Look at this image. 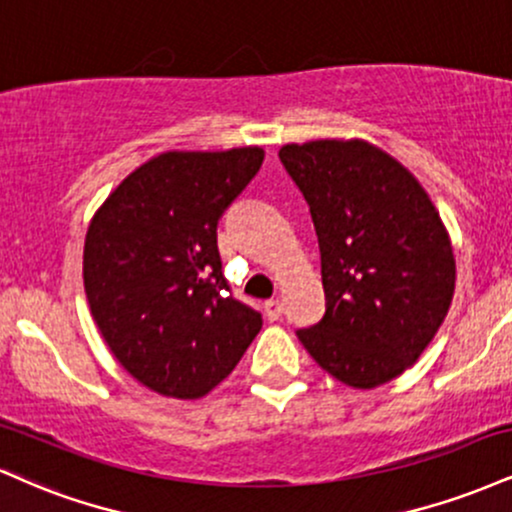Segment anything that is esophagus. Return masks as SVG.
Returning <instances> with one entry per match:
<instances>
[{"label": "esophagus", "mask_w": 512, "mask_h": 512, "mask_svg": "<svg viewBox=\"0 0 512 512\" xmlns=\"http://www.w3.org/2000/svg\"><path fill=\"white\" fill-rule=\"evenodd\" d=\"M264 315H267L272 322L279 320V317H281V303L276 301V298H269V301L264 303Z\"/></svg>", "instance_id": "obj_1"}]
</instances>
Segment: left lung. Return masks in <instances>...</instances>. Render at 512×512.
Instances as JSON below:
<instances>
[{
	"mask_svg": "<svg viewBox=\"0 0 512 512\" xmlns=\"http://www.w3.org/2000/svg\"><path fill=\"white\" fill-rule=\"evenodd\" d=\"M320 245L325 315L298 339L317 366L370 390L416 361L455 291V257L436 207L402 163L368 142L286 144Z\"/></svg>",
	"mask_w": 512,
	"mask_h": 512,
	"instance_id": "1",
	"label": "left lung"
}]
</instances>
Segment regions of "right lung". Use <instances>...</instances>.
Segmentation results:
<instances>
[{"instance_id": "obj_1", "label": "right lung", "mask_w": 512, "mask_h": 512, "mask_svg": "<svg viewBox=\"0 0 512 512\" xmlns=\"http://www.w3.org/2000/svg\"><path fill=\"white\" fill-rule=\"evenodd\" d=\"M262 158L257 146L168 151L122 180L88 226L91 315L117 361L149 390L207 395L260 332L262 315L223 276L216 226Z\"/></svg>"}]
</instances>
